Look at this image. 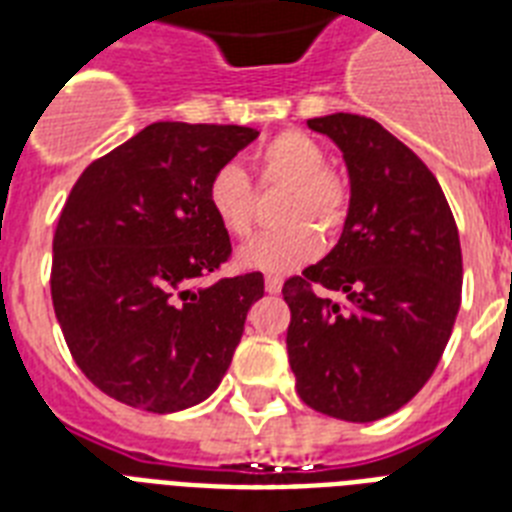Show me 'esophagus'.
<instances>
[{"label":"esophagus","mask_w":512,"mask_h":512,"mask_svg":"<svg viewBox=\"0 0 512 512\" xmlns=\"http://www.w3.org/2000/svg\"><path fill=\"white\" fill-rule=\"evenodd\" d=\"M265 292H268V295H279L281 279H276V276H265Z\"/></svg>","instance_id":"34e87169"}]
</instances>
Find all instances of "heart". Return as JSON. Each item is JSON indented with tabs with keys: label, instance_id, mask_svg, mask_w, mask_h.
<instances>
[{
	"label": "heart",
	"instance_id": "b5f03b06",
	"mask_svg": "<svg viewBox=\"0 0 512 512\" xmlns=\"http://www.w3.org/2000/svg\"><path fill=\"white\" fill-rule=\"evenodd\" d=\"M257 177L263 185H287L281 204V223L287 228L263 233L244 244L236 263L247 271L284 276L321 252V233L335 236L348 212V188L329 170L327 148L305 132L287 130L265 143L255 156ZM207 204L225 233L247 236L255 225L257 193L249 177L225 164L207 185Z\"/></svg>",
	"mask_w": 512,
	"mask_h": 512
}]
</instances>
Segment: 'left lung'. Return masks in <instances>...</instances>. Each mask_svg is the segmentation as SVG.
Listing matches in <instances>:
<instances>
[{"mask_svg":"<svg viewBox=\"0 0 512 512\" xmlns=\"http://www.w3.org/2000/svg\"><path fill=\"white\" fill-rule=\"evenodd\" d=\"M342 151L348 217L324 260L281 289L297 393L321 414L374 422L409 404L441 361L462 297V249L433 172L382 124L308 119ZM342 291L348 306L312 292Z\"/></svg>","mask_w":512,"mask_h":512,"instance_id":"left-lung-1","label":"left lung"}]
</instances>
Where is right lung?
<instances>
[{"label":"right lung","mask_w":512,"mask_h":512,"mask_svg":"<svg viewBox=\"0 0 512 512\" xmlns=\"http://www.w3.org/2000/svg\"><path fill=\"white\" fill-rule=\"evenodd\" d=\"M255 138L236 124H148L71 188L52 239V305L106 396L170 414L201 404L228 372L265 284L244 273L196 287L231 257L207 185Z\"/></svg>","instance_id":"obj_1"}]
</instances>
